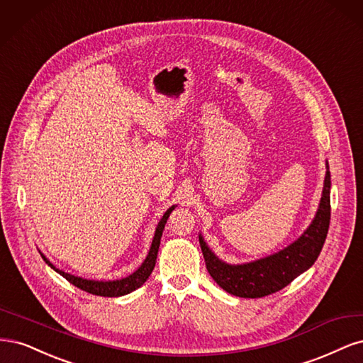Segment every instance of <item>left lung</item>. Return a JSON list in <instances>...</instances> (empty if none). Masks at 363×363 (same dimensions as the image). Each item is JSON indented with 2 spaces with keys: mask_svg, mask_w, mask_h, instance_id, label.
<instances>
[{
  "mask_svg": "<svg viewBox=\"0 0 363 363\" xmlns=\"http://www.w3.org/2000/svg\"><path fill=\"white\" fill-rule=\"evenodd\" d=\"M330 172L327 164L318 211L309 228L288 247L258 261L230 265L211 252L202 235L199 242L206 270L226 292L244 298H261L277 292L313 265L323 249L330 223Z\"/></svg>",
  "mask_w": 363,
  "mask_h": 363,
  "instance_id": "8db88e82",
  "label": "left lung"
}]
</instances>
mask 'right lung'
<instances>
[{"instance_id": "obj_1", "label": "right lung", "mask_w": 363, "mask_h": 363, "mask_svg": "<svg viewBox=\"0 0 363 363\" xmlns=\"http://www.w3.org/2000/svg\"><path fill=\"white\" fill-rule=\"evenodd\" d=\"M173 209H174V205L170 206L167 211L164 213V216H162V218L160 220V223L155 229L154 240H152V244H150L149 253L146 256V259L143 261V264L140 265L133 274H130L128 277H123L121 280H108V282H102V280H89V279H83V277H78V276H74V274H69V273H65L63 270H58V268H55L48 259L45 258L42 253L40 255H42L43 261L48 264L52 268V270H55L58 274H62L67 280V282H71L77 288L89 292V294L102 296V297H121V296H125V294H130V292H133L137 288L142 286L149 279L152 270H154L162 230H164L167 218H169V216H170Z\"/></svg>"}]
</instances>
